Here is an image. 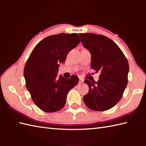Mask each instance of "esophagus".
<instances>
[{"instance_id": "obj_1", "label": "esophagus", "mask_w": 146, "mask_h": 146, "mask_svg": "<svg viewBox=\"0 0 146 146\" xmlns=\"http://www.w3.org/2000/svg\"><path fill=\"white\" fill-rule=\"evenodd\" d=\"M83 83V80L82 79V78H80V80H79V83L80 84V83Z\"/></svg>"}]
</instances>
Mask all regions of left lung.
I'll return each instance as SVG.
<instances>
[{
	"label": "left lung",
	"instance_id": "left-lung-1",
	"mask_svg": "<svg viewBox=\"0 0 146 146\" xmlns=\"http://www.w3.org/2000/svg\"><path fill=\"white\" fill-rule=\"evenodd\" d=\"M83 46L90 52L91 67L100 71L97 82L85 80L89 86L83 97L91 110L105 111L115 106L122 98L128 83V61L112 40L94 33H80Z\"/></svg>",
	"mask_w": 146,
	"mask_h": 146
}]
</instances>
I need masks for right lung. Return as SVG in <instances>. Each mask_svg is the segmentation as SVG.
Instances as JSON below:
<instances>
[{"mask_svg": "<svg viewBox=\"0 0 146 146\" xmlns=\"http://www.w3.org/2000/svg\"><path fill=\"white\" fill-rule=\"evenodd\" d=\"M81 40L76 33L51 35L37 44L24 69L26 86L32 100L46 112L60 110L66 103L68 92L78 84L74 76L57 78L59 63H64L67 54Z\"/></svg>", "mask_w": 146, "mask_h": 146, "instance_id": "obj_1", "label": "right lung"}]
</instances>
